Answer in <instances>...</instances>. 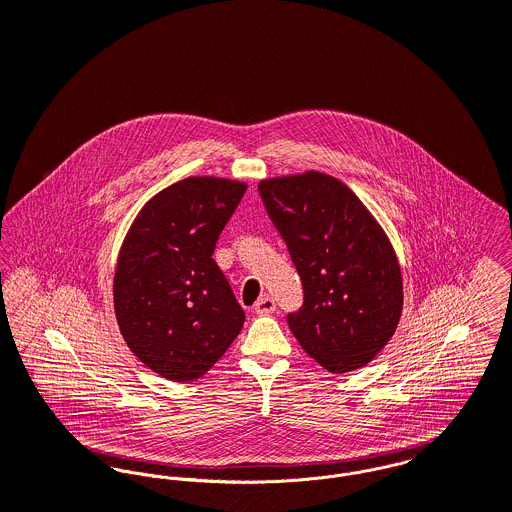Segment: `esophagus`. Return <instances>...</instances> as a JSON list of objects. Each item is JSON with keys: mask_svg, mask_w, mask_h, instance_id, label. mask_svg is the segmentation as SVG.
Returning a JSON list of instances; mask_svg holds the SVG:
<instances>
[{"mask_svg": "<svg viewBox=\"0 0 512 512\" xmlns=\"http://www.w3.org/2000/svg\"><path fill=\"white\" fill-rule=\"evenodd\" d=\"M255 313H259V315H269L272 313L274 309H276V301L271 296H265V298H261V300L255 303Z\"/></svg>", "mask_w": 512, "mask_h": 512, "instance_id": "34e87169", "label": "esophagus"}]
</instances>
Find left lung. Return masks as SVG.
Returning <instances> with one entry per match:
<instances>
[{
    "mask_svg": "<svg viewBox=\"0 0 512 512\" xmlns=\"http://www.w3.org/2000/svg\"><path fill=\"white\" fill-rule=\"evenodd\" d=\"M259 193L303 284L290 331L331 373L367 365L391 340L404 303L383 226L346 183L323 172L261 180Z\"/></svg>",
    "mask_w": 512,
    "mask_h": 512,
    "instance_id": "obj_1",
    "label": "left lung"
}]
</instances>
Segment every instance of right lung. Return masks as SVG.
Listing matches in <instances>:
<instances>
[{
    "mask_svg": "<svg viewBox=\"0 0 512 512\" xmlns=\"http://www.w3.org/2000/svg\"><path fill=\"white\" fill-rule=\"evenodd\" d=\"M245 181L193 176L151 197L121 243L114 309L129 350L168 381H195L224 356L245 313L212 259Z\"/></svg>",
    "mask_w": 512,
    "mask_h": 512,
    "instance_id": "right-lung-1",
    "label": "right lung"
}]
</instances>
